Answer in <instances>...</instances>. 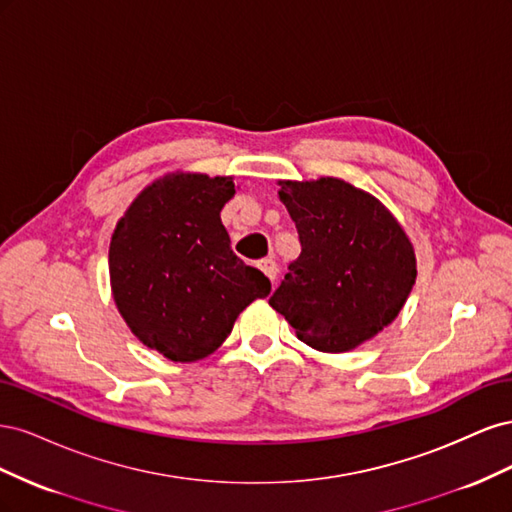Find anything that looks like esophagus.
Returning a JSON list of instances; mask_svg holds the SVG:
<instances>
[{"mask_svg":"<svg viewBox=\"0 0 512 512\" xmlns=\"http://www.w3.org/2000/svg\"><path fill=\"white\" fill-rule=\"evenodd\" d=\"M258 269H260L262 273H265L271 282H273L275 277H277V265H275V260H273V258L258 260Z\"/></svg>","mask_w":512,"mask_h":512,"instance_id":"34e87169","label":"esophagus"}]
</instances>
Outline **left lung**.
Listing matches in <instances>:
<instances>
[{
  "label": "left lung",
  "instance_id": "1",
  "mask_svg": "<svg viewBox=\"0 0 512 512\" xmlns=\"http://www.w3.org/2000/svg\"><path fill=\"white\" fill-rule=\"evenodd\" d=\"M277 185L301 254L269 305L314 350H354L406 305L416 280L414 245L374 194L344 179Z\"/></svg>",
  "mask_w": 512,
  "mask_h": 512
}]
</instances>
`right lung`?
<instances>
[{
  "mask_svg": "<svg viewBox=\"0 0 512 512\" xmlns=\"http://www.w3.org/2000/svg\"><path fill=\"white\" fill-rule=\"evenodd\" d=\"M232 177L166 173L121 215L108 247L121 318L168 361L194 363L222 346L232 324L271 282L230 250L220 211Z\"/></svg>",
  "mask_w": 512,
  "mask_h": 512,
  "instance_id": "obj_1",
  "label": "right lung"
}]
</instances>
